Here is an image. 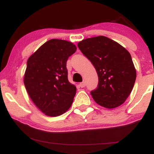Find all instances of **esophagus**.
<instances>
[{
    "mask_svg": "<svg viewBox=\"0 0 154 154\" xmlns=\"http://www.w3.org/2000/svg\"><path fill=\"white\" fill-rule=\"evenodd\" d=\"M85 86H86V83H85V82H82L79 84V87H82V88H83V87H85Z\"/></svg>",
    "mask_w": 154,
    "mask_h": 154,
    "instance_id": "34e87169",
    "label": "esophagus"
}]
</instances>
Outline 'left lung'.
<instances>
[{
	"label": "left lung",
	"instance_id": "obj_1",
	"mask_svg": "<svg viewBox=\"0 0 154 154\" xmlns=\"http://www.w3.org/2000/svg\"><path fill=\"white\" fill-rule=\"evenodd\" d=\"M77 45L98 75L97 89L91 91L93 100L107 109L122 105L131 94L137 77L129 52L105 36L85 39Z\"/></svg>",
	"mask_w": 154,
	"mask_h": 154
}]
</instances>
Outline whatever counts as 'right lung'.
<instances>
[{
  "label": "right lung",
  "instance_id": "obj_1",
  "mask_svg": "<svg viewBox=\"0 0 154 154\" xmlns=\"http://www.w3.org/2000/svg\"><path fill=\"white\" fill-rule=\"evenodd\" d=\"M76 50L72 42L52 39L28 58L25 87L35 106L47 116L61 115L72 104L77 89L68 81L66 63Z\"/></svg>",
  "mask_w": 154,
  "mask_h": 154
}]
</instances>
